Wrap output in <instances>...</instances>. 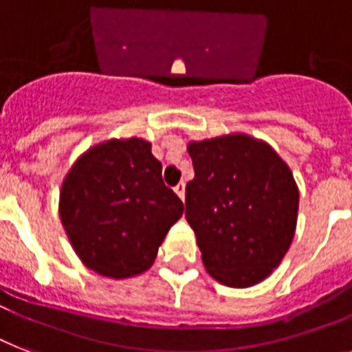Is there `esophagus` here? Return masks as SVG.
I'll list each match as a JSON object with an SVG mask.
<instances>
[{"label": "esophagus", "mask_w": 352, "mask_h": 352, "mask_svg": "<svg viewBox=\"0 0 352 352\" xmlns=\"http://www.w3.org/2000/svg\"><path fill=\"white\" fill-rule=\"evenodd\" d=\"M175 193L181 197L182 201H184V197H186V184H184V182H179V184L175 186Z\"/></svg>", "instance_id": "34e87169"}]
</instances>
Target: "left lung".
I'll return each mask as SVG.
<instances>
[{"label": "left lung", "instance_id": "left-lung-1", "mask_svg": "<svg viewBox=\"0 0 352 352\" xmlns=\"http://www.w3.org/2000/svg\"><path fill=\"white\" fill-rule=\"evenodd\" d=\"M195 177L186 184V221L206 271L244 289L260 284L289 250L298 186L271 144L235 131L188 142Z\"/></svg>", "mask_w": 352, "mask_h": 352}]
</instances>
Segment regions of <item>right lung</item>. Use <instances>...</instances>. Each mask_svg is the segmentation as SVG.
<instances>
[{
    "label": "right lung",
    "instance_id": "right-lung-1",
    "mask_svg": "<svg viewBox=\"0 0 352 352\" xmlns=\"http://www.w3.org/2000/svg\"><path fill=\"white\" fill-rule=\"evenodd\" d=\"M161 173L151 142L141 137L108 139L77 157L61 182L59 217L88 270L124 280L153 265L184 211Z\"/></svg>",
    "mask_w": 352,
    "mask_h": 352
}]
</instances>
